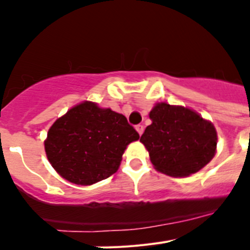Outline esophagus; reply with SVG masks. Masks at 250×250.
Instances as JSON below:
<instances>
[{"label": "esophagus", "mask_w": 250, "mask_h": 250, "mask_svg": "<svg viewBox=\"0 0 250 250\" xmlns=\"http://www.w3.org/2000/svg\"><path fill=\"white\" fill-rule=\"evenodd\" d=\"M135 129H136V131H138L139 135H141V134L144 132V126H143V125H136Z\"/></svg>", "instance_id": "obj_1"}]
</instances>
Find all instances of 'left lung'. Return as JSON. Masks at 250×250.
Returning <instances> with one entry per match:
<instances>
[{
  "instance_id": "1",
  "label": "left lung",
  "mask_w": 250,
  "mask_h": 250,
  "mask_svg": "<svg viewBox=\"0 0 250 250\" xmlns=\"http://www.w3.org/2000/svg\"><path fill=\"white\" fill-rule=\"evenodd\" d=\"M151 125L140 141L158 171L169 176H189L210 163L218 135L213 124L194 110L158 103L149 114Z\"/></svg>"
}]
</instances>
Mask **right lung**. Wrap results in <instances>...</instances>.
<instances>
[{
    "mask_svg": "<svg viewBox=\"0 0 250 250\" xmlns=\"http://www.w3.org/2000/svg\"><path fill=\"white\" fill-rule=\"evenodd\" d=\"M139 138L123 114L83 101L52 124L45 151L60 176L92 185L118 171L125 149Z\"/></svg>",
    "mask_w": 250,
    "mask_h": 250,
    "instance_id": "add662e5",
    "label": "right lung"
}]
</instances>
